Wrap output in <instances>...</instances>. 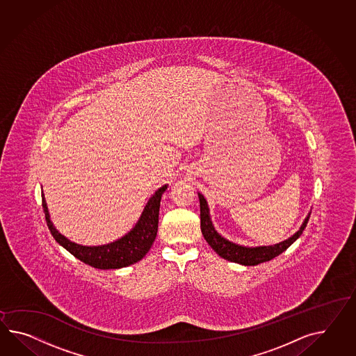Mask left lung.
Returning a JSON list of instances; mask_svg holds the SVG:
<instances>
[{"label": "left lung", "mask_w": 356, "mask_h": 356, "mask_svg": "<svg viewBox=\"0 0 356 356\" xmlns=\"http://www.w3.org/2000/svg\"><path fill=\"white\" fill-rule=\"evenodd\" d=\"M198 197H200V229H202V234L204 236V239L212 247V250L216 252L218 256H221L222 259L232 261V262H236V264L247 265V266H253V265H259L261 262L273 260L274 257H277L280 253L286 251V248L292 243L296 242L300 238V235L302 234L305 227L307 225L309 217H306L304 224L300 227V230L295 235H292L291 238H288L284 242L277 243L274 245L248 248V247H243V245H238L235 243L229 242V241H226L225 238H222L221 235L217 233L215 227L212 225V222H211V218H209L207 202L200 193H198Z\"/></svg>", "instance_id": "1"}]
</instances>
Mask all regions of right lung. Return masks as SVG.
Wrapping results in <instances>:
<instances>
[{"label": "right lung", "instance_id": "add662e5", "mask_svg": "<svg viewBox=\"0 0 356 356\" xmlns=\"http://www.w3.org/2000/svg\"><path fill=\"white\" fill-rule=\"evenodd\" d=\"M165 189H167V185L159 188L156 191V194L149 200L143 215L140 217L139 222L129 234L124 235L121 239L111 244L97 245V247L79 245L76 243L70 242L65 236H63L52 226L49 211L44 203V194H42V209H44L46 222L49 226V230L51 232L52 236L74 257H77L79 260L96 269H120L141 260L150 250L158 232L159 206H161L162 194Z\"/></svg>", "mask_w": 356, "mask_h": 356}]
</instances>
